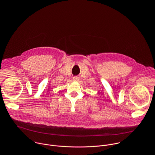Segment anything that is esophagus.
I'll return each mask as SVG.
<instances>
[{"label":"esophagus","mask_w":155,"mask_h":155,"mask_svg":"<svg viewBox=\"0 0 155 155\" xmlns=\"http://www.w3.org/2000/svg\"><path fill=\"white\" fill-rule=\"evenodd\" d=\"M73 80L75 81H77L79 80V78H78V77H74L73 78Z\"/></svg>","instance_id":"1"}]
</instances>
